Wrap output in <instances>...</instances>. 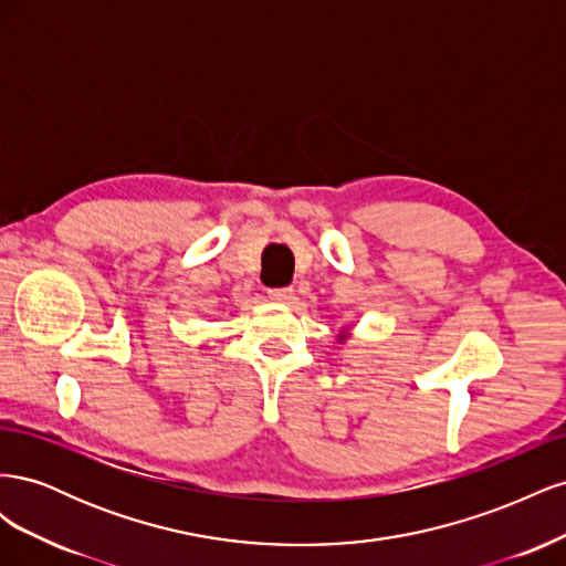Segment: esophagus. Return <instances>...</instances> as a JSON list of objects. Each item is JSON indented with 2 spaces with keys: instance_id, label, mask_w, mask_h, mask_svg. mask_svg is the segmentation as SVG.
I'll return each mask as SVG.
<instances>
[{
  "instance_id": "obj_1",
  "label": "esophagus",
  "mask_w": 566,
  "mask_h": 566,
  "mask_svg": "<svg viewBox=\"0 0 566 566\" xmlns=\"http://www.w3.org/2000/svg\"><path fill=\"white\" fill-rule=\"evenodd\" d=\"M269 297L273 302H290L295 297V290L293 287H271L269 290Z\"/></svg>"
}]
</instances>
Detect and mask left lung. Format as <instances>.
<instances>
[{"label": "left lung", "instance_id": "obj_1", "mask_svg": "<svg viewBox=\"0 0 566 566\" xmlns=\"http://www.w3.org/2000/svg\"><path fill=\"white\" fill-rule=\"evenodd\" d=\"M337 342H345V335H339V337H337Z\"/></svg>", "mask_w": 566, "mask_h": 566}]
</instances>
